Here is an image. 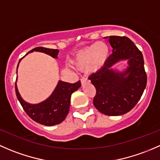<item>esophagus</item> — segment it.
<instances>
[{
	"label": "esophagus",
	"mask_w": 160,
	"mask_h": 160,
	"mask_svg": "<svg viewBox=\"0 0 160 160\" xmlns=\"http://www.w3.org/2000/svg\"><path fill=\"white\" fill-rule=\"evenodd\" d=\"M80 81H81V83H82V85H83V84L87 81V78H85V77H82V78L80 79Z\"/></svg>",
	"instance_id": "esophagus-1"
}]
</instances>
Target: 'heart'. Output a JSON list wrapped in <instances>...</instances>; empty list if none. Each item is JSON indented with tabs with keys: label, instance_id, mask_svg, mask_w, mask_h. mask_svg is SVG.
I'll return each mask as SVG.
<instances>
[{
	"label": "heart",
	"instance_id": "1",
	"mask_svg": "<svg viewBox=\"0 0 160 160\" xmlns=\"http://www.w3.org/2000/svg\"><path fill=\"white\" fill-rule=\"evenodd\" d=\"M109 55V48L104 42H97L84 48L72 59V65L79 71L95 72L105 65Z\"/></svg>",
	"mask_w": 160,
	"mask_h": 160
}]
</instances>
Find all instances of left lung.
<instances>
[{"mask_svg":"<svg viewBox=\"0 0 160 160\" xmlns=\"http://www.w3.org/2000/svg\"><path fill=\"white\" fill-rule=\"evenodd\" d=\"M112 54L104 66L88 79L96 89L93 98L95 108L106 116H121L132 109L140 99L147 83L142 54L126 36H109ZM122 59L129 60L124 72H117L111 66Z\"/></svg>","mask_w":160,"mask_h":160,"instance_id":"left-lung-1","label":"left lung"}]
</instances>
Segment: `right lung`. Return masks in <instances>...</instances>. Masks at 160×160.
Here are the masks:
<instances>
[{
  "label": "right lung",
  "instance_id": "right-lung-1",
  "mask_svg": "<svg viewBox=\"0 0 160 160\" xmlns=\"http://www.w3.org/2000/svg\"><path fill=\"white\" fill-rule=\"evenodd\" d=\"M34 51L44 52L53 58H57L58 53V50L57 49H50L44 47H37L29 52ZM80 87V81L73 84L59 81L55 91L47 100L39 104L31 105L25 102L21 98L15 82L16 95L24 112L34 122L47 126H55L65 120L69 111L71 95Z\"/></svg>",
  "mask_w": 160,
  "mask_h": 160
}]
</instances>
